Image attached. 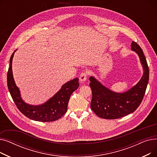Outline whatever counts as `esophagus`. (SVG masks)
<instances>
[{
	"label": "esophagus",
	"instance_id": "1",
	"mask_svg": "<svg viewBox=\"0 0 157 157\" xmlns=\"http://www.w3.org/2000/svg\"><path fill=\"white\" fill-rule=\"evenodd\" d=\"M87 78V73L86 72H83L80 74L79 76V81L81 83H84Z\"/></svg>",
	"mask_w": 157,
	"mask_h": 157
}]
</instances>
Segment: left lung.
<instances>
[{"instance_id":"8db88e82","label":"left lung","mask_w":157,"mask_h":157,"mask_svg":"<svg viewBox=\"0 0 157 157\" xmlns=\"http://www.w3.org/2000/svg\"><path fill=\"white\" fill-rule=\"evenodd\" d=\"M131 49L138 55L144 72L140 81L128 91L114 92L102 85L94 76L89 78L92 92L91 109L98 117L109 120L123 117L134 112L143 101L149 81V68L141 47L132 41Z\"/></svg>"}]
</instances>
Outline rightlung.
Wrapping results in <instances>:
<instances>
[{
    "label": "right lung",
    "mask_w": 157,
    "mask_h": 157,
    "mask_svg": "<svg viewBox=\"0 0 157 157\" xmlns=\"http://www.w3.org/2000/svg\"><path fill=\"white\" fill-rule=\"evenodd\" d=\"M10 58L7 82L13 100L20 111L27 118L35 121L49 122L60 118L67 111V105L71 94L79 87V79H72L65 83L61 89L43 104L33 105L25 102L21 97L19 88L16 86L13 76L12 62L14 52Z\"/></svg>",
    "instance_id": "right-lung-1"
}]
</instances>
